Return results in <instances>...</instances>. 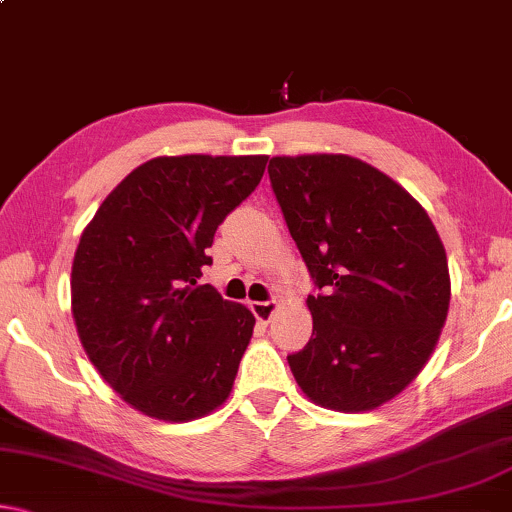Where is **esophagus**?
Returning <instances> with one entry per match:
<instances>
[{
	"label": "esophagus",
	"mask_w": 512,
	"mask_h": 512,
	"mask_svg": "<svg viewBox=\"0 0 512 512\" xmlns=\"http://www.w3.org/2000/svg\"><path fill=\"white\" fill-rule=\"evenodd\" d=\"M250 309L260 323H271V318L278 311V302H250Z\"/></svg>",
	"instance_id": "34e87169"
}]
</instances>
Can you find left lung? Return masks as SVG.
Instances as JSON below:
<instances>
[{"mask_svg": "<svg viewBox=\"0 0 512 512\" xmlns=\"http://www.w3.org/2000/svg\"><path fill=\"white\" fill-rule=\"evenodd\" d=\"M269 177L323 290L306 299L309 344L288 356L295 381L325 410H377L438 344L452 295L445 245L421 203L356 156H274Z\"/></svg>", "mask_w": 512, "mask_h": 512, "instance_id": "obj_1", "label": "left lung"}]
</instances>
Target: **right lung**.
Returning <instances> with one entry per match:
<instances>
[{"label":"right lung","instance_id":"obj_1","mask_svg":"<svg viewBox=\"0 0 512 512\" xmlns=\"http://www.w3.org/2000/svg\"><path fill=\"white\" fill-rule=\"evenodd\" d=\"M269 156H156L86 224L72 318L100 377L147 417L185 424L227 403L255 316L199 285L206 250L260 185Z\"/></svg>","mask_w":512,"mask_h":512}]
</instances>
